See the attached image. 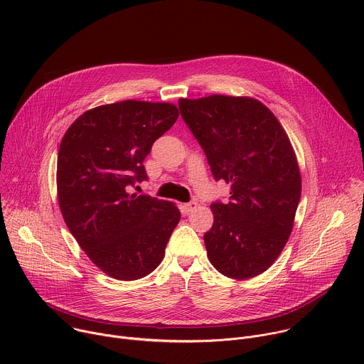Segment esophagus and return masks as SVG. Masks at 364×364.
Returning <instances> with one entry per match:
<instances>
[{
  "label": "esophagus",
  "instance_id": "obj_1",
  "mask_svg": "<svg viewBox=\"0 0 364 364\" xmlns=\"http://www.w3.org/2000/svg\"><path fill=\"white\" fill-rule=\"evenodd\" d=\"M183 207H184L186 213H191V212L196 209V207H197V203H196V201H190V203H186Z\"/></svg>",
  "mask_w": 364,
  "mask_h": 364
}]
</instances>
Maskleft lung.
I'll use <instances>...</instances> for the list:
<instances>
[{"label":"left lung","instance_id":"obj_1","mask_svg":"<svg viewBox=\"0 0 364 364\" xmlns=\"http://www.w3.org/2000/svg\"><path fill=\"white\" fill-rule=\"evenodd\" d=\"M178 108L213 177L232 188L228 203L210 204L215 222L204 233L207 256L225 277L261 275L288 242L301 198L289 138L275 115L253 97H181Z\"/></svg>","mask_w":364,"mask_h":364}]
</instances>
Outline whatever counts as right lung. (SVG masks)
Here are the masks:
<instances>
[{
    "mask_svg": "<svg viewBox=\"0 0 364 364\" xmlns=\"http://www.w3.org/2000/svg\"><path fill=\"white\" fill-rule=\"evenodd\" d=\"M178 118L173 103L122 100L86 111L66 131L58 155L63 219L90 261L119 281L157 268L180 210L167 200L131 193L146 173L152 144Z\"/></svg>",
    "mask_w": 364,
    "mask_h": 364,
    "instance_id": "obj_1",
    "label": "right lung"
}]
</instances>
